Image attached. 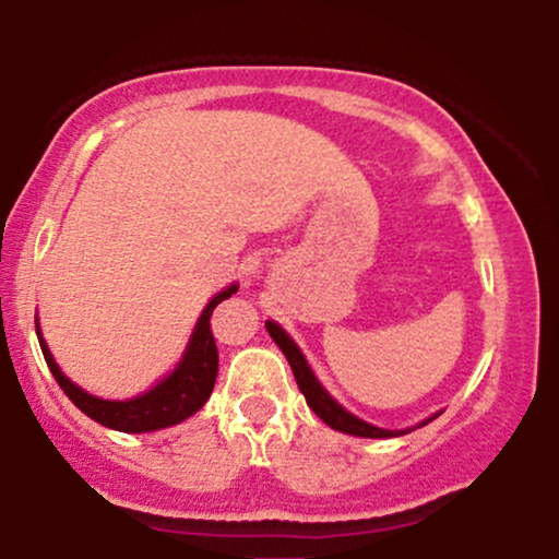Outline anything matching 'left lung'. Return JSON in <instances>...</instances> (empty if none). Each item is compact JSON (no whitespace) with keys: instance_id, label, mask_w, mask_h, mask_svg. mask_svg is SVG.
<instances>
[{"instance_id":"left-lung-1","label":"left lung","mask_w":559,"mask_h":559,"mask_svg":"<svg viewBox=\"0 0 559 559\" xmlns=\"http://www.w3.org/2000/svg\"><path fill=\"white\" fill-rule=\"evenodd\" d=\"M267 333L273 336V342L281 346V352L286 355L288 365H292L294 370V378H297V386L301 394H305L307 404L312 407V413L318 415L320 420L325 423V426H331L333 431H342V433H352V436H362V439H391V436H402L407 431H386V428H378V426H370V423H365L357 418V415L346 413V409L338 404L333 396L325 391L323 386L318 383V378L312 376L310 365H307L305 357H301L299 346L288 338V333L281 329L278 323H273V320H267L265 323ZM420 426H426V423H420Z\"/></svg>"}]
</instances>
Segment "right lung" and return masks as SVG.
<instances>
[{
  "label": "right lung",
  "instance_id": "obj_1",
  "mask_svg": "<svg viewBox=\"0 0 559 559\" xmlns=\"http://www.w3.org/2000/svg\"><path fill=\"white\" fill-rule=\"evenodd\" d=\"M239 292V286H228L226 292L215 294L210 299V305L204 307L202 318H199L194 333H191L189 346L183 352V360L178 362V368L173 370L168 378L157 383L155 389H150L146 394L133 396L126 402H112V400H99V396L86 394V391L75 386L70 378L62 373L60 365L55 362L52 352H49L47 342L41 338L38 331V344H41L44 360H47L49 370H52L55 381L60 383V389L66 391L68 400L86 413L88 418L102 423V426L112 428V431L123 433H146V431H159V428L176 426L194 415L204 402L210 400L217 378V346L210 331V318L213 310L221 305L223 299H228L230 294Z\"/></svg>",
  "mask_w": 559,
  "mask_h": 559
}]
</instances>
